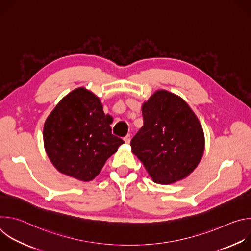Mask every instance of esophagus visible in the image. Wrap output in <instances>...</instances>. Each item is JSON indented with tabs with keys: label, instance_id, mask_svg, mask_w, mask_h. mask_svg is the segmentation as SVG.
<instances>
[{
	"label": "esophagus",
	"instance_id": "esophagus-1",
	"mask_svg": "<svg viewBox=\"0 0 251 251\" xmlns=\"http://www.w3.org/2000/svg\"><path fill=\"white\" fill-rule=\"evenodd\" d=\"M124 141H125V143H127V144H129L130 141H131V136H130L129 134L126 135V136L124 137Z\"/></svg>",
	"mask_w": 251,
	"mask_h": 251
}]
</instances>
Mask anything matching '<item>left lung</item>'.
<instances>
[{"label": "left lung", "mask_w": 251, "mask_h": 251, "mask_svg": "<svg viewBox=\"0 0 251 251\" xmlns=\"http://www.w3.org/2000/svg\"><path fill=\"white\" fill-rule=\"evenodd\" d=\"M144 125L131 140L132 152L155 183L187 177L204 150L201 125L187 102L167 90L156 91L142 106Z\"/></svg>", "instance_id": "1"}]
</instances>
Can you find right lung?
<instances>
[{"instance_id":"right-lung-1","label":"right lung","mask_w":251,"mask_h":251,"mask_svg":"<svg viewBox=\"0 0 251 251\" xmlns=\"http://www.w3.org/2000/svg\"><path fill=\"white\" fill-rule=\"evenodd\" d=\"M111 119L100 99L83 87L64 96L44 126L45 149L53 166L79 181L93 180L124 143L112 134Z\"/></svg>"}]
</instances>
